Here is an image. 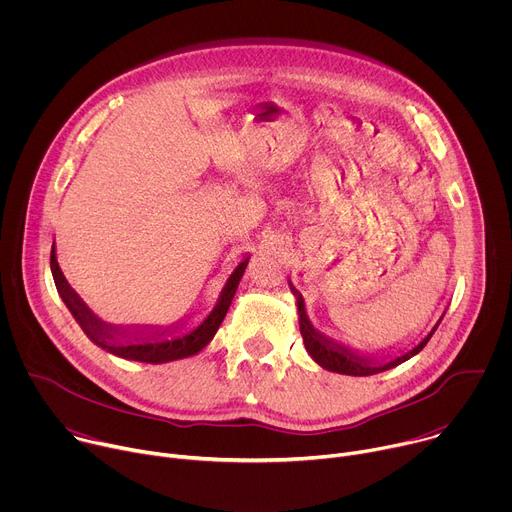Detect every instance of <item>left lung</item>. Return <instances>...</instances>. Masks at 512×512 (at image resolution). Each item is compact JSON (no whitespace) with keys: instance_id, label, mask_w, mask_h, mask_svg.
Listing matches in <instances>:
<instances>
[{"instance_id":"left-lung-1","label":"left lung","mask_w":512,"mask_h":512,"mask_svg":"<svg viewBox=\"0 0 512 512\" xmlns=\"http://www.w3.org/2000/svg\"><path fill=\"white\" fill-rule=\"evenodd\" d=\"M289 289L291 294L296 296V304H298V320H300V332H302V338H304V346L308 350V354L320 364L322 369L326 371H332V373H338V375H350V377H369V375H377V373H383V371H389L393 367H397V364L409 360L411 356H415L417 352L423 350V346L429 342V338L433 336V332L437 330V326H440L444 314L440 316V320H437L433 324V328L421 338V342H417L411 350H403L401 354L397 356H381L377 358L375 354L367 356V354H358L356 350L328 338L326 334L318 332L308 314H306V304H304V298L300 291L294 287V283L289 281Z\"/></svg>"}]
</instances>
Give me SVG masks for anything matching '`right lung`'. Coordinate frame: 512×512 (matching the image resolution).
<instances>
[{"label":"right lung","instance_id":"obj_1","mask_svg":"<svg viewBox=\"0 0 512 512\" xmlns=\"http://www.w3.org/2000/svg\"><path fill=\"white\" fill-rule=\"evenodd\" d=\"M247 263H249V257H243V261L229 275L221 296H218L210 314L192 330L180 332L178 326L174 324L168 328H162V326H115V324L103 322L89 310V306L81 300L77 291L68 285L66 277L58 267L54 243L50 251V269L58 289V296L66 304L72 318L79 322L83 332L89 336V340L119 358L150 362V364H162V362L194 356L214 338L218 326H221V322L229 312V306L235 298V291L239 287V281L245 273Z\"/></svg>","mask_w":512,"mask_h":512}]
</instances>
